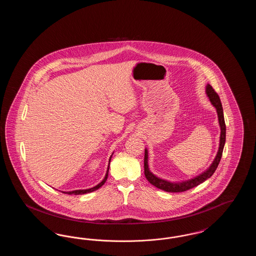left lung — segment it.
<instances>
[{
    "label": "left lung",
    "instance_id": "8db88e82",
    "mask_svg": "<svg viewBox=\"0 0 256 256\" xmlns=\"http://www.w3.org/2000/svg\"><path fill=\"white\" fill-rule=\"evenodd\" d=\"M206 94L207 96L209 97L211 104L217 110L220 126L219 150H218V154L216 156V158L214 159L213 163L211 164L209 169H207L206 172L200 174L198 176H196L195 178L190 180L188 182H183L170 183L167 182V180H163L161 178H158V176H156L154 174L150 172V170L148 169V150H145V158H144V170H144V174H145V176H146L148 182L152 184L154 186L158 187V189L164 190L166 192H170V193H180V192L187 191L189 189H192L196 186L200 185V183L206 182L207 178H209L217 169L220 158H222V150H224V143H226V122H224V111H222V102H220L219 95L216 93V91L213 89V87L209 86V84L206 86Z\"/></svg>",
    "mask_w": 256,
    "mask_h": 256
}]
</instances>
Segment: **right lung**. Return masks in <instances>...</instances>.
<instances>
[{
  "mask_svg": "<svg viewBox=\"0 0 256 256\" xmlns=\"http://www.w3.org/2000/svg\"><path fill=\"white\" fill-rule=\"evenodd\" d=\"M110 159H111V156H110ZM108 170H110V165H108V172H106V176H104V180L102 182L100 183H98L97 186H95V187H93V188H90V189H86V190H74V191H70V192H64L65 194H68V195H82V194H86V193H90V192H93V191H95V190H97L100 187H102L104 182H106V180H108Z\"/></svg>",
  "mask_w": 256,
  "mask_h": 256,
  "instance_id": "obj_1",
  "label": "right lung"
}]
</instances>
